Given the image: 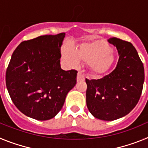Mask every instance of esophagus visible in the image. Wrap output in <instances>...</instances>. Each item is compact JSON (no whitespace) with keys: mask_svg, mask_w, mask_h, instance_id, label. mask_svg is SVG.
<instances>
[{"mask_svg":"<svg viewBox=\"0 0 148 148\" xmlns=\"http://www.w3.org/2000/svg\"><path fill=\"white\" fill-rule=\"evenodd\" d=\"M85 79L84 76V74L82 73V71H78V75H77V81L78 82H80V81H84Z\"/></svg>","mask_w":148,"mask_h":148,"instance_id":"obj_1","label":"esophagus"}]
</instances>
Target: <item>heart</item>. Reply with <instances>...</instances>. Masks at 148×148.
Segmentation results:
<instances>
[{"instance_id": "1", "label": "heart", "mask_w": 148, "mask_h": 148, "mask_svg": "<svg viewBox=\"0 0 148 148\" xmlns=\"http://www.w3.org/2000/svg\"><path fill=\"white\" fill-rule=\"evenodd\" d=\"M112 49L103 40L85 43L80 45L76 51L65 49L63 57L72 65H76L79 60L88 64L90 70L95 74L104 73L113 64L114 59Z\"/></svg>"}]
</instances>
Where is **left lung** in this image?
<instances>
[{
	"instance_id": "8db88e82",
	"label": "left lung",
	"mask_w": 148,
	"mask_h": 148,
	"mask_svg": "<svg viewBox=\"0 0 148 148\" xmlns=\"http://www.w3.org/2000/svg\"><path fill=\"white\" fill-rule=\"evenodd\" d=\"M108 41L118 50V63L115 70L102 78H86V101L94 117L113 121L127 115L137 104L143 89L145 70L131 43L117 38Z\"/></svg>"
}]
</instances>
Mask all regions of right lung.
Returning a JSON list of instances; mask_svg holds the SVG:
<instances>
[{
	"label": "right lung",
	"instance_id": "obj_1",
	"mask_svg": "<svg viewBox=\"0 0 148 148\" xmlns=\"http://www.w3.org/2000/svg\"><path fill=\"white\" fill-rule=\"evenodd\" d=\"M65 33L41 35L24 40L12 55L6 84L19 110L36 120L53 118L76 84L78 72L63 70L61 47Z\"/></svg>",
	"mask_w": 148,
	"mask_h": 148
}]
</instances>
